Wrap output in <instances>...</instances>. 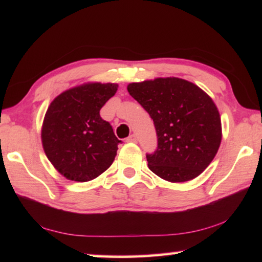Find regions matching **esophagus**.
I'll return each mask as SVG.
<instances>
[{"label": "esophagus", "mask_w": 262, "mask_h": 262, "mask_svg": "<svg viewBox=\"0 0 262 262\" xmlns=\"http://www.w3.org/2000/svg\"><path fill=\"white\" fill-rule=\"evenodd\" d=\"M136 136L134 135V134H133V135H129V136H128L127 137V139H126V142H128V143H136Z\"/></svg>", "instance_id": "esophagus-1"}]
</instances>
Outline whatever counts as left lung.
<instances>
[{
  "label": "left lung",
  "mask_w": 262,
  "mask_h": 262,
  "mask_svg": "<svg viewBox=\"0 0 262 262\" xmlns=\"http://www.w3.org/2000/svg\"><path fill=\"white\" fill-rule=\"evenodd\" d=\"M127 90L156 128L157 149L147 154L150 170L171 183L200 176L216 156L222 140L220 113L210 97L178 77L130 83Z\"/></svg>",
  "instance_id": "left-lung-1"
}]
</instances>
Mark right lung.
<instances>
[{"instance_id": "obj_1", "label": "right lung", "mask_w": 262, "mask_h": 262, "mask_svg": "<svg viewBox=\"0 0 262 262\" xmlns=\"http://www.w3.org/2000/svg\"><path fill=\"white\" fill-rule=\"evenodd\" d=\"M117 90L115 83H85L62 92L51 103L42 122V147L67 179L90 181L113 163L121 141L99 111Z\"/></svg>"}]
</instances>
